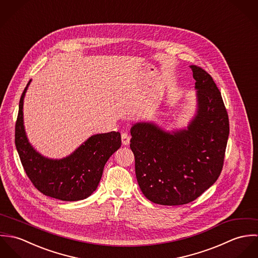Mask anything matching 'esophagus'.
I'll use <instances>...</instances> for the list:
<instances>
[{
    "label": "esophagus",
    "instance_id": "1",
    "mask_svg": "<svg viewBox=\"0 0 258 258\" xmlns=\"http://www.w3.org/2000/svg\"><path fill=\"white\" fill-rule=\"evenodd\" d=\"M121 139H122V144L123 145H128L129 142H130V136L126 132H123L121 134Z\"/></svg>",
    "mask_w": 258,
    "mask_h": 258
}]
</instances>
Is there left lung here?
Instances as JSON below:
<instances>
[{"instance_id":"1","label":"left lung","mask_w":258,"mask_h":258,"mask_svg":"<svg viewBox=\"0 0 258 258\" xmlns=\"http://www.w3.org/2000/svg\"><path fill=\"white\" fill-rule=\"evenodd\" d=\"M198 89V113L174 134L154 124L131 128L137 182L149 201L164 206L188 204L221 175L229 121L221 91L204 69L190 66Z\"/></svg>"}]
</instances>
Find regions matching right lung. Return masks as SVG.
Here are the masks:
<instances>
[{
  "instance_id": "add662e5",
  "label": "right lung",
  "mask_w": 258,
  "mask_h": 258,
  "mask_svg": "<svg viewBox=\"0 0 258 258\" xmlns=\"http://www.w3.org/2000/svg\"><path fill=\"white\" fill-rule=\"evenodd\" d=\"M30 82L20 99L15 128V144L24 170L44 196L66 202L86 199L96 189L107 160L121 146V135L113 131L91 136L61 160L42 157L30 145L23 123L24 97Z\"/></svg>"
}]
</instances>
